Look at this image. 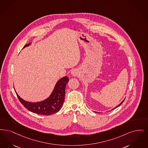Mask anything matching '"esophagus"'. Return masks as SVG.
<instances>
[{"label":"esophagus","mask_w":148,"mask_h":148,"mask_svg":"<svg viewBox=\"0 0 148 148\" xmlns=\"http://www.w3.org/2000/svg\"><path fill=\"white\" fill-rule=\"evenodd\" d=\"M71 75L73 76H76L78 75V71L76 70H73V71L71 72Z\"/></svg>","instance_id":"obj_1"}]
</instances>
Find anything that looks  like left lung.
<instances>
[{
    "instance_id": "obj_1",
    "label": "left lung",
    "mask_w": 148,
    "mask_h": 148,
    "mask_svg": "<svg viewBox=\"0 0 148 148\" xmlns=\"http://www.w3.org/2000/svg\"><path fill=\"white\" fill-rule=\"evenodd\" d=\"M124 100H123V101L122 102H121V103H120V104H119V105H118V106H116V108H116V107H119V106H121V104H122L123 102H124ZM115 108H114V109H115Z\"/></svg>"
}]
</instances>
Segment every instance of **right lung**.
<instances>
[{
  "label": "right lung",
  "instance_id": "add662e5",
  "mask_svg": "<svg viewBox=\"0 0 148 148\" xmlns=\"http://www.w3.org/2000/svg\"><path fill=\"white\" fill-rule=\"evenodd\" d=\"M30 44V43L26 44L24 47ZM69 81V78L67 76L60 79L56 84L51 96L45 101L40 102H26L16 93L20 102L27 110L38 114L49 116L57 113L61 108L64 102L66 86Z\"/></svg>",
  "mask_w": 148,
  "mask_h": 148
}]
</instances>
